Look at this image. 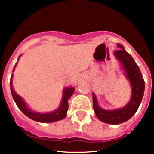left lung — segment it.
Listing matches in <instances>:
<instances>
[{"label": "left lung", "instance_id": "left-lung-1", "mask_svg": "<svg viewBox=\"0 0 154 154\" xmlns=\"http://www.w3.org/2000/svg\"><path fill=\"white\" fill-rule=\"evenodd\" d=\"M117 46L119 49L114 51V55L121 63L125 76L130 82L132 93L130 102L120 109H104L99 106L96 95L92 93L93 109L98 119L102 122L113 125L124 123L136 113L142 101L145 89V82L141 72L133 57L126 52L122 45L117 44Z\"/></svg>", "mask_w": 154, "mask_h": 154}]
</instances>
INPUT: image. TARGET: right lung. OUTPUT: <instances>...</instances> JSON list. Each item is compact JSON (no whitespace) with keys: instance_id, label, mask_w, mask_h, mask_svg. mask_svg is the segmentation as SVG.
<instances>
[{"instance_id":"right-lung-1","label":"right lung","mask_w":154,"mask_h":154,"mask_svg":"<svg viewBox=\"0 0 154 154\" xmlns=\"http://www.w3.org/2000/svg\"><path fill=\"white\" fill-rule=\"evenodd\" d=\"M21 57V55L19 56V58ZM17 65V62L14 65V67L13 69V72L15 70L16 65ZM12 81H13V74L11 75L10 81V86H11V95L13 97L14 100L15 102L16 105L17 106L20 110L24 114L27 116L30 119H33V120L39 122V123H53V122H56V121H59L63 119L67 115V111L69 109V103L68 101L70 99V97L72 96L73 92L75 91V87H66L63 89V96H62V102L57 109L54 110L51 112H35L33 110H31V109L28 108V106L25 103L24 101L23 98L17 95L15 92V91L14 90L13 84H12Z\"/></svg>"}]
</instances>
